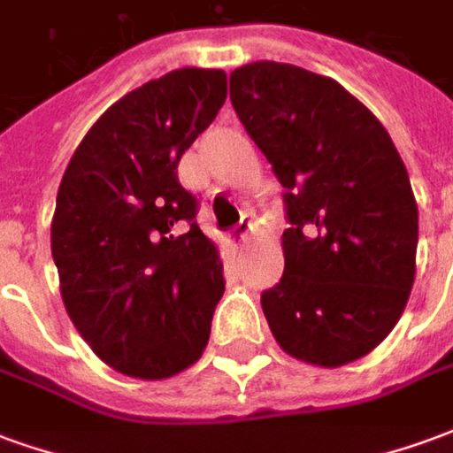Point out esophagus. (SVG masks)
Instances as JSON below:
<instances>
[{
  "mask_svg": "<svg viewBox=\"0 0 453 453\" xmlns=\"http://www.w3.org/2000/svg\"><path fill=\"white\" fill-rule=\"evenodd\" d=\"M250 230H252V220H250V218H242V220L230 230L227 240H230L233 245H242V242L247 240V235H250Z\"/></svg>",
  "mask_w": 453,
  "mask_h": 453,
  "instance_id": "34e87169",
  "label": "esophagus"
}]
</instances>
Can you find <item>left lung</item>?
<instances>
[{
    "mask_svg": "<svg viewBox=\"0 0 453 453\" xmlns=\"http://www.w3.org/2000/svg\"><path fill=\"white\" fill-rule=\"evenodd\" d=\"M242 126L284 184V276L262 294L294 359L337 369L388 337L415 281L418 203L380 120L340 82L259 60L230 73Z\"/></svg>",
    "mask_w": 453,
    "mask_h": 453,
    "instance_id": "8db88e82",
    "label": "left lung"
}]
</instances>
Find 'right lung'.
<instances>
[{
  "label": "right lung",
  "instance_id": "1",
  "mask_svg": "<svg viewBox=\"0 0 453 453\" xmlns=\"http://www.w3.org/2000/svg\"><path fill=\"white\" fill-rule=\"evenodd\" d=\"M226 96L223 70L150 80L99 116L58 188L50 250L65 311L94 354L133 379L196 364L226 291L218 245L177 177Z\"/></svg>",
  "mask_w": 453,
  "mask_h": 453
}]
</instances>
